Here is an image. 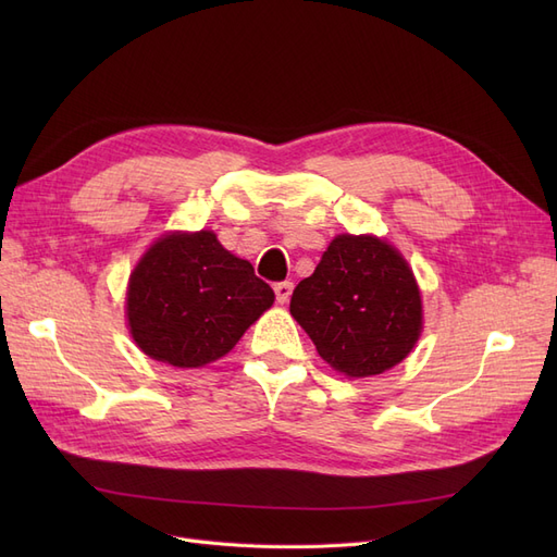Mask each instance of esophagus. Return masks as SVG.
I'll use <instances>...</instances> for the list:
<instances>
[{"label":"esophagus","instance_id":"1","mask_svg":"<svg viewBox=\"0 0 557 557\" xmlns=\"http://www.w3.org/2000/svg\"><path fill=\"white\" fill-rule=\"evenodd\" d=\"M274 293H276V301L278 305H285V301L290 299L293 295V283L290 281H281L274 285Z\"/></svg>","mask_w":557,"mask_h":557}]
</instances>
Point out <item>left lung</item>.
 Masks as SVG:
<instances>
[{"mask_svg": "<svg viewBox=\"0 0 557 557\" xmlns=\"http://www.w3.org/2000/svg\"><path fill=\"white\" fill-rule=\"evenodd\" d=\"M290 313L318 356L346 376H376L409 356L423 327L407 260L376 237H336L297 283Z\"/></svg>", "mask_w": 557, "mask_h": 557, "instance_id": "1", "label": "left lung"}]
</instances>
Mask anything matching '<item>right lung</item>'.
Here are the masks:
<instances>
[{
	"label": "right lung",
	"mask_w": 557,
	"mask_h": 557,
	"mask_svg": "<svg viewBox=\"0 0 557 557\" xmlns=\"http://www.w3.org/2000/svg\"><path fill=\"white\" fill-rule=\"evenodd\" d=\"M274 305V290L213 232L166 234L132 272L127 320L153 360L201 367L223 358Z\"/></svg>",
	"instance_id": "right-lung-1"
}]
</instances>
